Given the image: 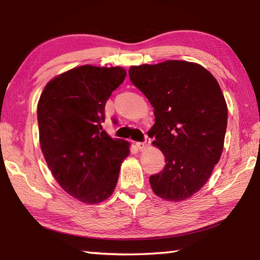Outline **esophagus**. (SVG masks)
I'll list each match as a JSON object with an SVG mask.
<instances>
[{
    "instance_id": "34e87169",
    "label": "esophagus",
    "mask_w": 260,
    "mask_h": 260,
    "mask_svg": "<svg viewBox=\"0 0 260 260\" xmlns=\"http://www.w3.org/2000/svg\"><path fill=\"white\" fill-rule=\"evenodd\" d=\"M150 142H151V139L149 138L148 135H146V139H144L143 142H138L136 143V146H138L140 150H143V149H146L149 144H150Z\"/></svg>"
}]
</instances>
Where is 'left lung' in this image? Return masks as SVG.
<instances>
[{"instance_id":"left-lung-1","label":"left lung","mask_w":260,"mask_h":260,"mask_svg":"<svg viewBox=\"0 0 260 260\" xmlns=\"http://www.w3.org/2000/svg\"><path fill=\"white\" fill-rule=\"evenodd\" d=\"M128 74L155 108L149 133L165 155L164 169L149 178L152 190L167 201L187 200L206 183L222 152L227 105L219 83L184 60L132 67Z\"/></svg>"}]
</instances>
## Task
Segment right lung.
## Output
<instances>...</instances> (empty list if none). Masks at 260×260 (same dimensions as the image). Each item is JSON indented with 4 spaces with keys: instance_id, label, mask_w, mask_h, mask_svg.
Segmentation results:
<instances>
[{
    "instance_id": "add662e5",
    "label": "right lung",
    "mask_w": 260,
    "mask_h": 260,
    "mask_svg": "<svg viewBox=\"0 0 260 260\" xmlns=\"http://www.w3.org/2000/svg\"><path fill=\"white\" fill-rule=\"evenodd\" d=\"M126 71L83 65L47 83L38 104L41 150L56 181L74 199L95 204L116 187L129 143L103 131L105 103Z\"/></svg>"
}]
</instances>
